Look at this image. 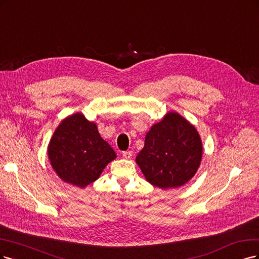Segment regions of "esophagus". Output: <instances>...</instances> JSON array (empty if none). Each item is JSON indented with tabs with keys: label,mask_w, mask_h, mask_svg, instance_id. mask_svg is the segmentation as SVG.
I'll list each match as a JSON object with an SVG mask.
<instances>
[{
	"label": "esophagus",
	"mask_w": 259,
	"mask_h": 259,
	"mask_svg": "<svg viewBox=\"0 0 259 259\" xmlns=\"http://www.w3.org/2000/svg\"><path fill=\"white\" fill-rule=\"evenodd\" d=\"M122 157L126 158V159H130V158L132 157V152H130V151L122 152Z\"/></svg>",
	"instance_id": "esophagus-1"
}]
</instances>
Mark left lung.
<instances>
[{"label":"left lung","instance_id":"obj_1","mask_svg":"<svg viewBox=\"0 0 259 259\" xmlns=\"http://www.w3.org/2000/svg\"><path fill=\"white\" fill-rule=\"evenodd\" d=\"M201 157L202 143L196 128L170 112L147 132L136 161L152 185L166 189L180 187L193 178Z\"/></svg>","mask_w":259,"mask_h":259}]
</instances>
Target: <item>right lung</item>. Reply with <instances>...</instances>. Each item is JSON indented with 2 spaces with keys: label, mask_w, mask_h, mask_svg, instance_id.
I'll use <instances>...</instances> for the list:
<instances>
[{
  "label": "right lung",
  "mask_w": 259,
  "mask_h": 259,
  "mask_svg": "<svg viewBox=\"0 0 259 259\" xmlns=\"http://www.w3.org/2000/svg\"><path fill=\"white\" fill-rule=\"evenodd\" d=\"M48 158L62 181L84 188L99 179L116 154L100 136L97 124L76 113L56 129L48 145Z\"/></svg>",
  "instance_id": "1"
}]
</instances>
